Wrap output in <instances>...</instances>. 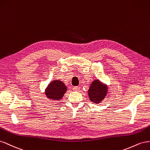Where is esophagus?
Listing matches in <instances>:
<instances>
[{
	"label": "esophagus",
	"instance_id": "esophagus-1",
	"mask_svg": "<svg viewBox=\"0 0 150 150\" xmlns=\"http://www.w3.org/2000/svg\"><path fill=\"white\" fill-rule=\"evenodd\" d=\"M73 89H74V91H79V90H80V87L76 86V87H74V88H73Z\"/></svg>",
	"mask_w": 150,
	"mask_h": 150
}]
</instances>
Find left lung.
<instances>
[{
	"label": "left lung",
	"instance_id": "obj_1",
	"mask_svg": "<svg viewBox=\"0 0 150 150\" xmlns=\"http://www.w3.org/2000/svg\"><path fill=\"white\" fill-rule=\"evenodd\" d=\"M108 92V85L101 82L99 80H94L88 91L89 99L94 104H99L104 99Z\"/></svg>",
	"mask_w": 150,
	"mask_h": 150
}]
</instances>
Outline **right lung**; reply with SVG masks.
<instances>
[{
    "mask_svg": "<svg viewBox=\"0 0 150 150\" xmlns=\"http://www.w3.org/2000/svg\"><path fill=\"white\" fill-rule=\"evenodd\" d=\"M67 91V87L62 81L54 80L51 81L45 88V95L52 101H58L62 99Z\"/></svg>",
    "mask_w": 150,
    "mask_h": 150,
    "instance_id": "1",
    "label": "right lung"
}]
</instances>
